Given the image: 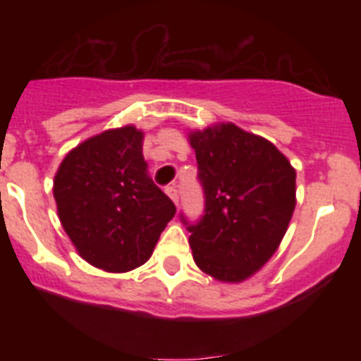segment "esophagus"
<instances>
[{
  "instance_id": "obj_1",
  "label": "esophagus",
  "mask_w": 361,
  "mask_h": 361,
  "mask_svg": "<svg viewBox=\"0 0 361 361\" xmlns=\"http://www.w3.org/2000/svg\"><path fill=\"white\" fill-rule=\"evenodd\" d=\"M166 193H168V197H170V199L173 200L175 204L178 202V190H177V186H168V188H166Z\"/></svg>"
}]
</instances>
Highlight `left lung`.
Returning a JSON list of instances; mask_svg holds the SVG:
<instances>
[{
	"label": "left lung",
	"instance_id": "1",
	"mask_svg": "<svg viewBox=\"0 0 361 361\" xmlns=\"http://www.w3.org/2000/svg\"><path fill=\"white\" fill-rule=\"evenodd\" d=\"M204 215L186 216L197 266L220 282H242L279 250L296 204V171L273 142L220 123L190 132Z\"/></svg>",
	"mask_w": 361,
	"mask_h": 361
}]
</instances>
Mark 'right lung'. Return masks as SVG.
Masks as SVG:
<instances>
[{"label":"right lung","mask_w":361,"mask_h":361,"mask_svg":"<svg viewBox=\"0 0 361 361\" xmlns=\"http://www.w3.org/2000/svg\"><path fill=\"white\" fill-rule=\"evenodd\" d=\"M145 133L128 124L86 139L54 177L63 229L94 267L126 273L152 257L175 204L148 175Z\"/></svg>","instance_id":"right-lung-1"}]
</instances>
